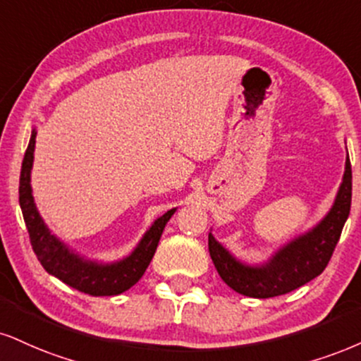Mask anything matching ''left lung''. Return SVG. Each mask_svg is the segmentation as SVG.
I'll use <instances>...</instances> for the list:
<instances>
[{
    "instance_id": "1",
    "label": "left lung",
    "mask_w": 361,
    "mask_h": 361,
    "mask_svg": "<svg viewBox=\"0 0 361 361\" xmlns=\"http://www.w3.org/2000/svg\"><path fill=\"white\" fill-rule=\"evenodd\" d=\"M351 207V164L346 151L345 173L328 214L306 232L289 238L262 262H245L208 233V250L222 279L237 293L266 299L301 288L318 277L331 259Z\"/></svg>"
}]
</instances>
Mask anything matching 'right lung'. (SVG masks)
<instances>
[{
    "label": "right lung",
    "instance_id": "add662e5",
    "mask_svg": "<svg viewBox=\"0 0 361 361\" xmlns=\"http://www.w3.org/2000/svg\"><path fill=\"white\" fill-rule=\"evenodd\" d=\"M35 139H37V129L33 128L23 164H21L20 207L32 247L43 269L71 288L90 294V296H116L133 288L149 266L163 230L169 219L175 215L176 208H171L164 215L158 216L142 233L136 247L124 257L111 260V262L89 259L65 244L62 238L56 237L38 212L32 190V168L35 142H37Z\"/></svg>",
    "mask_w": 361,
    "mask_h": 361
}]
</instances>
